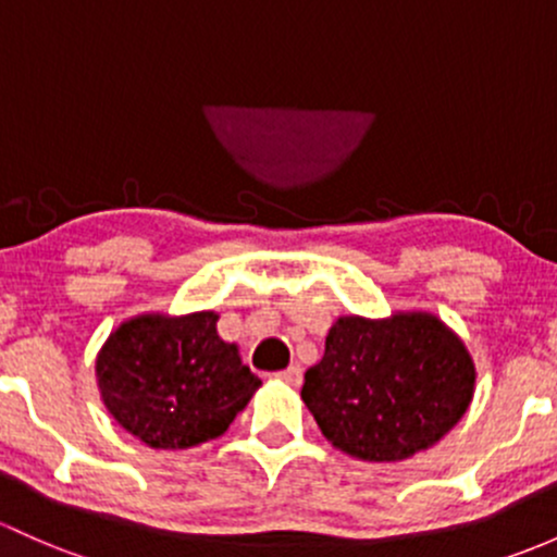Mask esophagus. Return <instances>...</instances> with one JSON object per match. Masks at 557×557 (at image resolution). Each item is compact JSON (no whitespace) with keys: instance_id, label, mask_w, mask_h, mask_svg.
I'll list each match as a JSON object with an SVG mask.
<instances>
[{"instance_id":"1","label":"esophagus","mask_w":557,"mask_h":557,"mask_svg":"<svg viewBox=\"0 0 557 557\" xmlns=\"http://www.w3.org/2000/svg\"><path fill=\"white\" fill-rule=\"evenodd\" d=\"M280 379H283L285 384H294V386H298V384H301V368H298V366L285 368V371L280 373Z\"/></svg>"}]
</instances>
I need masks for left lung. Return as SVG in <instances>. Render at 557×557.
<instances>
[{
    "mask_svg": "<svg viewBox=\"0 0 557 557\" xmlns=\"http://www.w3.org/2000/svg\"><path fill=\"white\" fill-rule=\"evenodd\" d=\"M475 376L470 349L437 314H344L327 331L323 360L304 373L301 400L333 448L403 461L459 424Z\"/></svg>",
    "mask_w": 557,
    "mask_h": 557,
    "instance_id": "left-lung-1",
    "label": "left lung"
}]
</instances>
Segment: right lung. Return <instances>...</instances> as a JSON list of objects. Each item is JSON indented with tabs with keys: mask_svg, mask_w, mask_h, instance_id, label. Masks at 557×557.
<instances>
[{
	"mask_svg": "<svg viewBox=\"0 0 557 557\" xmlns=\"http://www.w3.org/2000/svg\"><path fill=\"white\" fill-rule=\"evenodd\" d=\"M215 323L210 309L146 312L109 333L96 357V382L122 430L165 450L200 446L230 430L261 379Z\"/></svg>",
	"mask_w": 557,
	"mask_h": 557,
	"instance_id": "1",
	"label": "right lung"
}]
</instances>
